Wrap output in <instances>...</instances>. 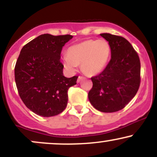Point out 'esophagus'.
<instances>
[{"label":"esophagus","instance_id":"esophagus-1","mask_svg":"<svg viewBox=\"0 0 157 157\" xmlns=\"http://www.w3.org/2000/svg\"><path fill=\"white\" fill-rule=\"evenodd\" d=\"M83 78H84L83 77L79 76V77H78V79H77V82H80L81 80H83Z\"/></svg>","mask_w":157,"mask_h":157}]
</instances>
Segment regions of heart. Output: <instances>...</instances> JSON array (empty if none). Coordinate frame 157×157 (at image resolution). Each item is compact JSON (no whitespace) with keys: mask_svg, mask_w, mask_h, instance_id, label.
<instances>
[{"mask_svg":"<svg viewBox=\"0 0 157 157\" xmlns=\"http://www.w3.org/2000/svg\"><path fill=\"white\" fill-rule=\"evenodd\" d=\"M111 52V46L105 40H86L70 46L62 62L70 72H75L78 64L81 63L85 74L94 76L102 72L107 66Z\"/></svg>","mask_w":157,"mask_h":157,"instance_id":"1","label":"heart"}]
</instances>
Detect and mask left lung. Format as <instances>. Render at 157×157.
Returning <instances> with one entry per match:
<instances>
[{
	"instance_id": "8db88e82",
	"label": "left lung",
	"mask_w": 157,
	"mask_h": 157,
	"mask_svg": "<svg viewBox=\"0 0 157 157\" xmlns=\"http://www.w3.org/2000/svg\"><path fill=\"white\" fill-rule=\"evenodd\" d=\"M111 46V60L102 73L91 77L89 100L101 112L120 111L134 98L140 84L139 56L127 40L120 36L100 35Z\"/></svg>"
}]
</instances>
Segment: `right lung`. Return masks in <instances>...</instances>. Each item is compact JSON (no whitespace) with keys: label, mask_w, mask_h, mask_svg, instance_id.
<instances>
[{"label":"right lung","mask_w":157,"mask_h":157,"mask_svg":"<svg viewBox=\"0 0 157 157\" xmlns=\"http://www.w3.org/2000/svg\"><path fill=\"white\" fill-rule=\"evenodd\" d=\"M70 35L44 34L25 45L16 62L15 78L19 95L32 112L44 117L56 116L68 103V90L77 76L63 75L60 54Z\"/></svg>","instance_id":"add662e5"}]
</instances>
